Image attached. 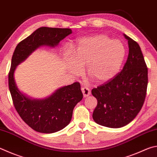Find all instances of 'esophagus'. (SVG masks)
<instances>
[{
  "label": "esophagus",
  "instance_id": "34e87169",
  "mask_svg": "<svg viewBox=\"0 0 157 157\" xmlns=\"http://www.w3.org/2000/svg\"><path fill=\"white\" fill-rule=\"evenodd\" d=\"M82 92L83 93V95L84 98H86V97L89 96V95L90 94V90L89 88L86 86H84L82 87Z\"/></svg>",
  "mask_w": 157,
  "mask_h": 157
}]
</instances>
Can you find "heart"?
<instances>
[{"label":"heart","mask_w":157,"mask_h":157,"mask_svg":"<svg viewBox=\"0 0 157 157\" xmlns=\"http://www.w3.org/2000/svg\"><path fill=\"white\" fill-rule=\"evenodd\" d=\"M126 55L124 44L105 34L79 39L73 52L67 49L63 53L71 73L78 75L82 67L86 65L88 75L97 83H104L115 78Z\"/></svg>","instance_id":"heart-1"}]
</instances>
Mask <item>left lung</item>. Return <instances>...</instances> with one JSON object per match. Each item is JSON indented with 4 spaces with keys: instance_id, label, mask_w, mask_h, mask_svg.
I'll list each match as a JSON object with an SVG mask.
<instances>
[{
    "instance_id": "1",
    "label": "left lung",
    "mask_w": 157,
    "mask_h": 157,
    "mask_svg": "<svg viewBox=\"0 0 157 157\" xmlns=\"http://www.w3.org/2000/svg\"><path fill=\"white\" fill-rule=\"evenodd\" d=\"M128 40L129 53L123 69L115 78L92 89L98 100L93 118L108 128H121L136 117L143 106L147 86V68L136 42Z\"/></svg>"
}]
</instances>
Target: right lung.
<instances>
[{"label":"right lung","instance_id":"add662e5","mask_svg":"<svg viewBox=\"0 0 157 157\" xmlns=\"http://www.w3.org/2000/svg\"><path fill=\"white\" fill-rule=\"evenodd\" d=\"M72 33L68 28L40 27L20 42L11 58L9 72V88L18 115L33 130L42 133H53L70 123L73 108L83 98L79 82L57 90L44 99H31L18 90L13 78L16 67L42 45L54 47Z\"/></svg>","mask_w":157,"mask_h":157}]
</instances>
